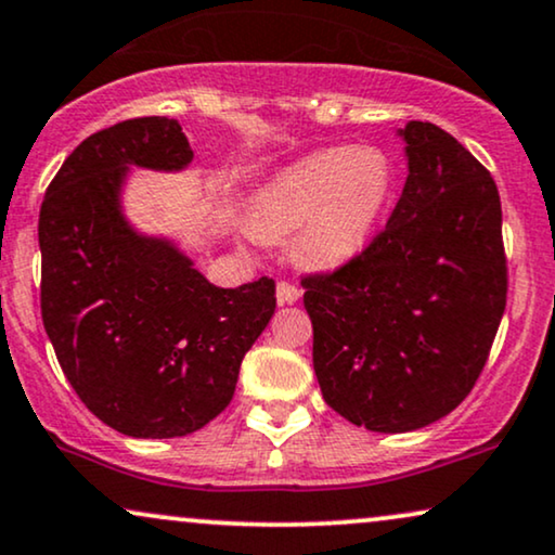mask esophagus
I'll return each instance as SVG.
<instances>
[{
	"instance_id": "esophagus-1",
	"label": "esophagus",
	"mask_w": 555,
	"mask_h": 555,
	"mask_svg": "<svg viewBox=\"0 0 555 555\" xmlns=\"http://www.w3.org/2000/svg\"><path fill=\"white\" fill-rule=\"evenodd\" d=\"M301 297V289L299 286H294L289 282H279L276 284V299L279 305H294V301H299Z\"/></svg>"
}]
</instances>
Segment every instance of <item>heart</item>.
<instances>
[{
	"label": "heart",
	"instance_id": "heart-1",
	"mask_svg": "<svg viewBox=\"0 0 555 555\" xmlns=\"http://www.w3.org/2000/svg\"><path fill=\"white\" fill-rule=\"evenodd\" d=\"M395 196V166L374 145H335L282 168L256 192L243 237L266 245L297 233V254L312 269L359 261Z\"/></svg>",
	"mask_w": 555,
	"mask_h": 555
}]
</instances>
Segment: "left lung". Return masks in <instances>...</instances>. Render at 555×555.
I'll return each instance as SVG.
<instances>
[{
  "mask_svg": "<svg viewBox=\"0 0 555 555\" xmlns=\"http://www.w3.org/2000/svg\"><path fill=\"white\" fill-rule=\"evenodd\" d=\"M406 181L359 261L310 276L305 307L325 402L371 433H412L474 389L507 301L494 179L438 125L406 122Z\"/></svg>",
  "mask_w": 555,
  "mask_h": 555,
  "instance_id": "obj_1",
  "label": "left lung"
}]
</instances>
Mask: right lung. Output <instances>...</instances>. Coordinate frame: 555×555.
Listing matches in <instances>:
<instances>
[{"label":"right lung","instance_id":"right-lung-1","mask_svg":"<svg viewBox=\"0 0 555 555\" xmlns=\"http://www.w3.org/2000/svg\"><path fill=\"white\" fill-rule=\"evenodd\" d=\"M192 158L177 120L112 125L63 160L40 207V310L55 359L81 402L130 438H181L220 415L276 310L271 279L220 289L177 237L125 212L132 173H181Z\"/></svg>","mask_w":555,"mask_h":555}]
</instances>
